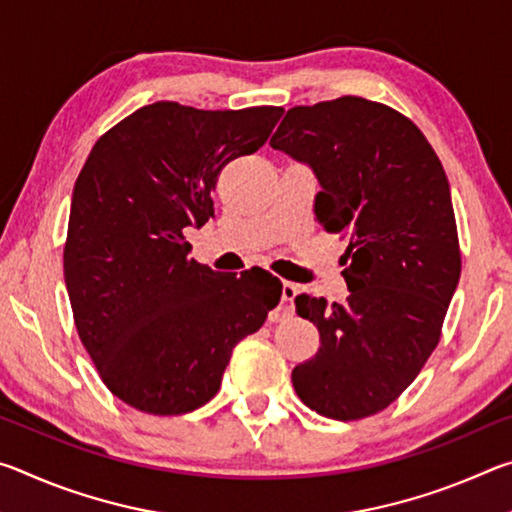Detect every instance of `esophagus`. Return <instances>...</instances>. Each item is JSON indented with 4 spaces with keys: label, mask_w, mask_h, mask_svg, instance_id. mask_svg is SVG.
Returning <instances> with one entry per match:
<instances>
[{
    "label": "esophagus",
    "mask_w": 512,
    "mask_h": 512,
    "mask_svg": "<svg viewBox=\"0 0 512 512\" xmlns=\"http://www.w3.org/2000/svg\"><path fill=\"white\" fill-rule=\"evenodd\" d=\"M298 296V284L293 282H282V300L284 302H293V298ZM291 314V309H284V316Z\"/></svg>",
    "instance_id": "obj_1"
}]
</instances>
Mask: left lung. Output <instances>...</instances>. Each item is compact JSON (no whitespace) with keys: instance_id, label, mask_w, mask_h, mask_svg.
Wrapping results in <instances>:
<instances>
[{"instance_id":"obj_1","label":"left lung","mask_w":512,"mask_h":512,"mask_svg":"<svg viewBox=\"0 0 512 512\" xmlns=\"http://www.w3.org/2000/svg\"><path fill=\"white\" fill-rule=\"evenodd\" d=\"M271 146L311 167L318 221L350 239L345 302L296 298L320 348L293 368V388L325 418H366L418 377L458 287L445 169L411 119L361 97L291 108Z\"/></svg>"}]
</instances>
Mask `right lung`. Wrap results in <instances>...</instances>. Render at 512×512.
I'll list each match as a JSON object with an SVG mask.
<instances>
[{"label": "right lung", "instance_id": "right-lung-1", "mask_svg": "<svg viewBox=\"0 0 512 512\" xmlns=\"http://www.w3.org/2000/svg\"><path fill=\"white\" fill-rule=\"evenodd\" d=\"M282 112L151 103L110 128L76 178L63 253L74 323L103 384L137 411L210 402L235 345L280 302L264 268L198 264L185 230L214 216L221 169L255 153Z\"/></svg>", "mask_w": 512, "mask_h": 512}]
</instances>
